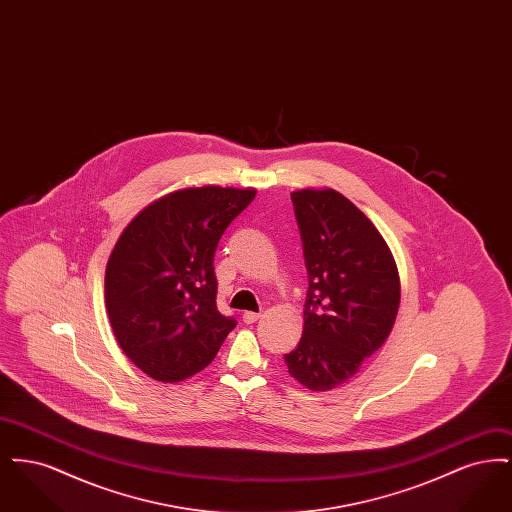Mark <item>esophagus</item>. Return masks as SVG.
I'll return each mask as SVG.
<instances>
[{"instance_id":"esophagus-1","label":"esophagus","mask_w":512,"mask_h":512,"mask_svg":"<svg viewBox=\"0 0 512 512\" xmlns=\"http://www.w3.org/2000/svg\"><path fill=\"white\" fill-rule=\"evenodd\" d=\"M261 317V313H253V311H245L244 313V322L245 324H253V322H257Z\"/></svg>"}]
</instances>
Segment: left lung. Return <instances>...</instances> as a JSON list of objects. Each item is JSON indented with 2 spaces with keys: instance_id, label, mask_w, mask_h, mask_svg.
<instances>
[{
  "instance_id": "1",
  "label": "left lung",
  "mask_w": 512,
  "mask_h": 512,
  "mask_svg": "<svg viewBox=\"0 0 512 512\" xmlns=\"http://www.w3.org/2000/svg\"><path fill=\"white\" fill-rule=\"evenodd\" d=\"M309 290L303 336L284 355L288 372L313 391L345 384L388 340L401 288L390 247L336 190L293 192Z\"/></svg>"
}]
</instances>
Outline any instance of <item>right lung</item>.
Here are the masks:
<instances>
[{
  "label": "right lung",
  "mask_w": 512,
  "mask_h": 512,
  "mask_svg": "<svg viewBox=\"0 0 512 512\" xmlns=\"http://www.w3.org/2000/svg\"><path fill=\"white\" fill-rule=\"evenodd\" d=\"M255 190L220 186L165 195L122 230L105 270V305L126 357L159 382L209 365L236 320L217 309L215 251Z\"/></svg>",
  "instance_id": "right-lung-1"
}]
</instances>
